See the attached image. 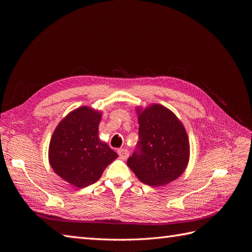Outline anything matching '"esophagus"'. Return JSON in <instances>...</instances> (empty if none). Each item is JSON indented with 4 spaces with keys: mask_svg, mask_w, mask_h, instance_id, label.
<instances>
[{
    "mask_svg": "<svg viewBox=\"0 0 252 252\" xmlns=\"http://www.w3.org/2000/svg\"><path fill=\"white\" fill-rule=\"evenodd\" d=\"M118 154H119V156L122 158H127L128 156H129V151L127 149H125V148H120L118 150Z\"/></svg>",
    "mask_w": 252,
    "mask_h": 252,
    "instance_id": "34e87169",
    "label": "esophagus"
}]
</instances>
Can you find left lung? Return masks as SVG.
Wrapping results in <instances>:
<instances>
[{"instance_id": "left-lung-1", "label": "left lung", "mask_w": 252, "mask_h": 252, "mask_svg": "<svg viewBox=\"0 0 252 252\" xmlns=\"http://www.w3.org/2000/svg\"><path fill=\"white\" fill-rule=\"evenodd\" d=\"M139 142L127 159L138 179L150 186H162L184 172L189 143L184 126L162 105L139 112Z\"/></svg>"}]
</instances>
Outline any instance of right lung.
I'll use <instances>...</instances> for the list:
<instances>
[{
  "label": "right lung",
  "instance_id": "right-lung-1",
  "mask_svg": "<svg viewBox=\"0 0 252 252\" xmlns=\"http://www.w3.org/2000/svg\"><path fill=\"white\" fill-rule=\"evenodd\" d=\"M101 113L88 107L73 110L56 128L49 144V162L55 172L75 187L94 184L118 158L98 140Z\"/></svg>",
  "mask_w": 252,
  "mask_h": 252
}]
</instances>
